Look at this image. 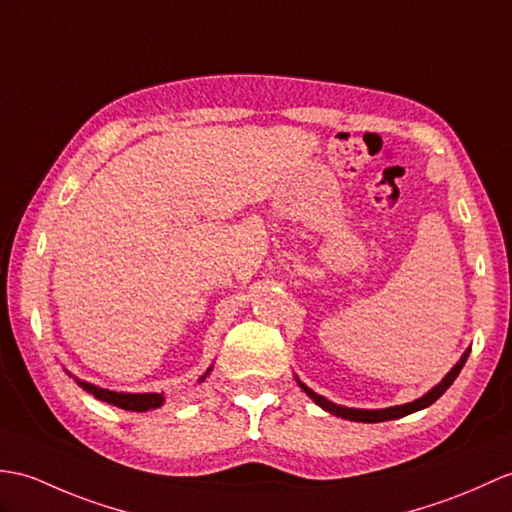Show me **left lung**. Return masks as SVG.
<instances>
[{"mask_svg":"<svg viewBox=\"0 0 512 512\" xmlns=\"http://www.w3.org/2000/svg\"><path fill=\"white\" fill-rule=\"evenodd\" d=\"M471 349H467L465 353H462V358L456 362V366L451 368V371L443 377L441 384H436L430 392H425V395L421 399H414L410 403H403V406H392V408H382V410H358V408H344V406H338V403H331L329 399H325L323 395H318V392H314L312 388H307L299 377H296V382H299V386L310 395V399L316 403V406L323 408L325 412H331L336 414V417H342V419H349V421H360V423H379V421H392V419H401L406 417V414H412L417 410H423L427 406H432V403L443 395V392L454 384V379L458 377V373L462 371V366H465L467 358H469Z\"/></svg>","mask_w":512,"mask_h":512,"instance_id":"8db88e82","label":"left lung"}]
</instances>
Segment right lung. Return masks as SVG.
Returning <instances> with one entry per match:
<instances>
[{
  "mask_svg": "<svg viewBox=\"0 0 512 512\" xmlns=\"http://www.w3.org/2000/svg\"><path fill=\"white\" fill-rule=\"evenodd\" d=\"M209 371H211V368H207V373L198 379V384L205 382ZM76 384L80 388H85L87 392H91L95 399L106 401V403H111V406H117L122 410H130V412H146V410L161 408L163 401H165L163 392H115V390L98 388V386H93L89 382H82V379H78V377H76Z\"/></svg>",
  "mask_w": 512,
  "mask_h": 512,
  "instance_id": "obj_1",
  "label": "right lung"
}]
</instances>
